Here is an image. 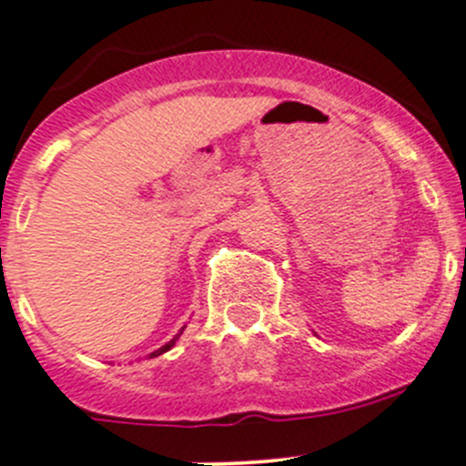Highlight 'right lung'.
<instances>
[{"mask_svg": "<svg viewBox=\"0 0 466 466\" xmlns=\"http://www.w3.org/2000/svg\"><path fill=\"white\" fill-rule=\"evenodd\" d=\"M181 334H183V329H181V332H178V334H176V337H174V339H171V341H169V343H165V346H162V348H157V350H155V353H150V358H157V355L167 353V350H169V348H171V346H174V343H176V341H178V337H181Z\"/></svg>", "mask_w": 466, "mask_h": 466, "instance_id": "right-lung-1", "label": "right lung"}]
</instances>
